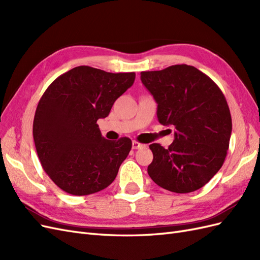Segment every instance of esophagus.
<instances>
[{"instance_id": "esophagus-1", "label": "esophagus", "mask_w": 260, "mask_h": 260, "mask_svg": "<svg viewBox=\"0 0 260 260\" xmlns=\"http://www.w3.org/2000/svg\"><path fill=\"white\" fill-rule=\"evenodd\" d=\"M145 145L144 144H142V143H140L139 141H132V148H135V149H137V148H141V147H144Z\"/></svg>"}]
</instances>
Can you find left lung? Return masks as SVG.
<instances>
[{"instance_id":"obj_1","label":"left lung","mask_w":260,"mask_h":260,"mask_svg":"<svg viewBox=\"0 0 260 260\" xmlns=\"http://www.w3.org/2000/svg\"><path fill=\"white\" fill-rule=\"evenodd\" d=\"M141 80L158 104L159 122L176 129L168 148L149 145L154 158L148 176L175 193L199 190L222 167L229 148L232 119L222 91L207 75L185 64L142 72Z\"/></svg>"}]
</instances>
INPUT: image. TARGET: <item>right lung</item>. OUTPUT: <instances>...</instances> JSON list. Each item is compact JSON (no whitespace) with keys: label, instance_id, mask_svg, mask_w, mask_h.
Segmentation results:
<instances>
[{"label":"right lung","instance_id":"right-lung-1","mask_svg":"<svg viewBox=\"0 0 260 260\" xmlns=\"http://www.w3.org/2000/svg\"><path fill=\"white\" fill-rule=\"evenodd\" d=\"M136 79L135 73L113 74L78 66L56 78L39 101L34 140L44 171L62 191L89 195L115 180L132 142L102 137L100 118Z\"/></svg>","mask_w":260,"mask_h":260}]
</instances>
